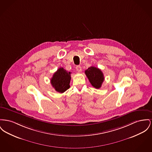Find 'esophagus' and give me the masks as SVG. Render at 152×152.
I'll use <instances>...</instances> for the list:
<instances>
[{
    "label": "esophagus",
    "instance_id": "1",
    "mask_svg": "<svg viewBox=\"0 0 152 152\" xmlns=\"http://www.w3.org/2000/svg\"><path fill=\"white\" fill-rule=\"evenodd\" d=\"M76 70H77V71L79 72H80L81 71V67L80 65H77V66H76Z\"/></svg>",
    "mask_w": 152,
    "mask_h": 152
}]
</instances>
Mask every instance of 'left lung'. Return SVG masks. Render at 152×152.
Returning <instances> with one entry per match:
<instances>
[{
    "label": "left lung",
    "instance_id": "8db88e82",
    "mask_svg": "<svg viewBox=\"0 0 152 152\" xmlns=\"http://www.w3.org/2000/svg\"><path fill=\"white\" fill-rule=\"evenodd\" d=\"M85 73L94 87L97 89L101 87L104 77L103 72L100 69L95 66H91L85 71Z\"/></svg>",
    "mask_w": 152,
    "mask_h": 152
}]
</instances>
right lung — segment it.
<instances>
[{"instance_id": "right-lung-1", "label": "right lung", "mask_w": 152, "mask_h": 152, "mask_svg": "<svg viewBox=\"0 0 152 152\" xmlns=\"http://www.w3.org/2000/svg\"><path fill=\"white\" fill-rule=\"evenodd\" d=\"M71 73L60 68L53 75L50 83L55 90L58 92L63 93L69 88V83L71 79Z\"/></svg>"}]
</instances>
